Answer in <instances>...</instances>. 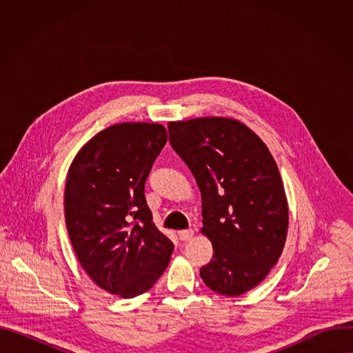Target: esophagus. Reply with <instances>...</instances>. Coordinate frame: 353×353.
Wrapping results in <instances>:
<instances>
[{
	"mask_svg": "<svg viewBox=\"0 0 353 353\" xmlns=\"http://www.w3.org/2000/svg\"><path fill=\"white\" fill-rule=\"evenodd\" d=\"M192 236H194V230H192V229H184V230H180V232H179V239L183 240V241L191 240Z\"/></svg>",
	"mask_w": 353,
	"mask_h": 353,
	"instance_id": "esophagus-1",
	"label": "esophagus"
}]
</instances>
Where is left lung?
Masks as SVG:
<instances>
[{"label":"left lung","mask_w":353,"mask_h":353,"mask_svg":"<svg viewBox=\"0 0 353 353\" xmlns=\"http://www.w3.org/2000/svg\"><path fill=\"white\" fill-rule=\"evenodd\" d=\"M168 128L201 191V233L214 247L199 275L216 293L243 294L268 275L286 241L288 199L276 162L261 138L234 119L170 121Z\"/></svg>","instance_id":"1"}]
</instances>
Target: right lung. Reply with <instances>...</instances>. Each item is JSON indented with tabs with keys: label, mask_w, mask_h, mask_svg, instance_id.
<instances>
[{
	"label": "right lung",
	"mask_w": 353,
	"mask_h": 353,
	"mask_svg": "<svg viewBox=\"0 0 353 353\" xmlns=\"http://www.w3.org/2000/svg\"><path fill=\"white\" fill-rule=\"evenodd\" d=\"M166 141L162 124H114L89 139L68 169L64 211L77 259L99 288L124 299L152 288L174 248L145 199Z\"/></svg>",
	"instance_id": "add662e5"
}]
</instances>
